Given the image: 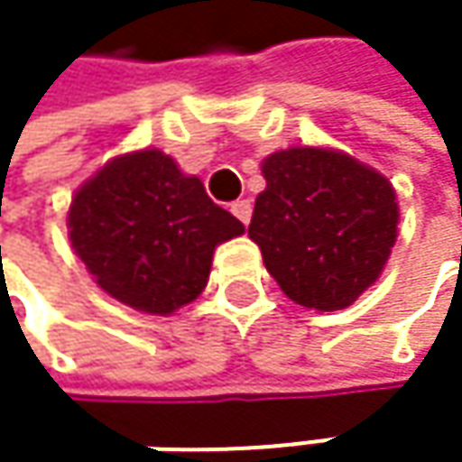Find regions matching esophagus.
<instances>
[{"label":"esophagus","mask_w":462,"mask_h":462,"mask_svg":"<svg viewBox=\"0 0 462 462\" xmlns=\"http://www.w3.org/2000/svg\"><path fill=\"white\" fill-rule=\"evenodd\" d=\"M232 214L243 222V225H248L251 222V211H254V206H251V200H235L230 208Z\"/></svg>","instance_id":"1"}]
</instances>
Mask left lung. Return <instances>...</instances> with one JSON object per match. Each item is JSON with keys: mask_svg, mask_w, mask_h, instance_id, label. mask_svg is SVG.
Masks as SVG:
<instances>
[{"mask_svg": "<svg viewBox=\"0 0 462 462\" xmlns=\"http://www.w3.org/2000/svg\"><path fill=\"white\" fill-rule=\"evenodd\" d=\"M267 181L248 237L267 273L302 308L342 310L383 273L396 243L393 184L345 152L291 146L262 162Z\"/></svg>", "mask_w": 462, "mask_h": 462, "instance_id": "8db88e82", "label": "left lung"}]
</instances>
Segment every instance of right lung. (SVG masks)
<instances>
[{
    "instance_id": "add662e5",
    "label": "right lung",
    "mask_w": 462,
    "mask_h": 462,
    "mask_svg": "<svg viewBox=\"0 0 462 462\" xmlns=\"http://www.w3.org/2000/svg\"><path fill=\"white\" fill-rule=\"evenodd\" d=\"M237 235L243 225L160 149L109 160L69 206V240L93 281L149 316L198 300L217 245Z\"/></svg>"
}]
</instances>
